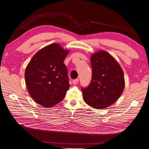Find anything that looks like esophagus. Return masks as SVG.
<instances>
[{
	"mask_svg": "<svg viewBox=\"0 0 149 149\" xmlns=\"http://www.w3.org/2000/svg\"><path fill=\"white\" fill-rule=\"evenodd\" d=\"M78 81H79L78 79H74L72 81V83L74 84H76L78 83Z\"/></svg>",
	"mask_w": 149,
	"mask_h": 149,
	"instance_id": "1",
	"label": "esophagus"
}]
</instances>
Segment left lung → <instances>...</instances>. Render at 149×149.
Returning <instances> with one entry per match:
<instances>
[{"mask_svg":"<svg viewBox=\"0 0 149 149\" xmlns=\"http://www.w3.org/2000/svg\"><path fill=\"white\" fill-rule=\"evenodd\" d=\"M91 83L81 88L83 99L93 108H106L118 99L124 89L123 70L115 59L104 50L91 55Z\"/></svg>","mask_w":149,"mask_h":149,"instance_id":"obj_1","label":"left lung"}]
</instances>
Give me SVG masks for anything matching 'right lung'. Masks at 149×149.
<instances>
[{"instance_id": "add662e5", "label": "right lung", "mask_w": 149, "mask_h": 149, "mask_svg": "<svg viewBox=\"0 0 149 149\" xmlns=\"http://www.w3.org/2000/svg\"><path fill=\"white\" fill-rule=\"evenodd\" d=\"M68 53L52 43L40 50L27 65L25 80L28 92L40 105L52 107L65 98L70 84L63 62Z\"/></svg>"}]
</instances>
